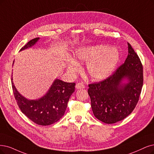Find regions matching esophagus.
Segmentation results:
<instances>
[{
  "instance_id": "obj_1",
  "label": "esophagus",
  "mask_w": 154,
  "mask_h": 154,
  "mask_svg": "<svg viewBox=\"0 0 154 154\" xmlns=\"http://www.w3.org/2000/svg\"><path fill=\"white\" fill-rule=\"evenodd\" d=\"M85 88V86H84V84H83V83H81V82H79V83H77V84H76V86H75V88L76 89H84Z\"/></svg>"
}]
</instances>
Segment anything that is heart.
Instances as JSON below:
<instances>
[{
    "mask_svg": "<svg viewBox=\"0 0 154 154\" xmlns=\"http://www.w3.org/2000/svg\"><path fill=\"white\" fill-rule=\"evenodd\" d=\"M66 67L69 72L79 70V63L88 62L86 72L93 81H102L110 76L114 72L121 58L119 49L114 46L106 45L83 46L76 49Z\"/></svg>",
    "mask_w": 154,
    "mask_h": 154,
    "instance_id": "1",
    "label": "heart"
}]
</instances>
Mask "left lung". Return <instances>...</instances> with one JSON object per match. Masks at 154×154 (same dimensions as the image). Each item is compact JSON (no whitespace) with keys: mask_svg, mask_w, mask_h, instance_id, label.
Masks as SVG:
<instances>
[{"mask_svg":"<svg viewBox=\"0 0 154 154\" xmlns=\"http://www.w3.org/2000/svg\"><path fill=\"white\" fill-rule=\"evenodd\" d=\"M128 45L124 63L105 80L89 84L93 114L106 124L121 121L133 112L143 86V66L131 45Z\"/></svg>","mask_w":154,"mask_h":154,"instance_id":"obj_1","label":"left lung"}]
</instances>
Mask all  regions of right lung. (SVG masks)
Returning <instances> with one entry per match:
<instances>
[{"mask_svg": "<svg viewBox=\"0 0 154 154\" xmlns=\"http://www.w3.org/2000/svg\"><path fill=\"white\" fill-rule=\"evenodd\" d=\"M39 38L37 37L31 40L20 51L32 47ZM11 84L14 98L21 111L33 122L41 126L54 124L64 116L68 100L75 91V86L74 82H65L56 79L42 97L37 100H28L16 89L13 81V75Z\"/></svg>", "mask_w": 154, "mask_h": 154, "instance_id": "1", "label": "right lung"}]
</instances>
